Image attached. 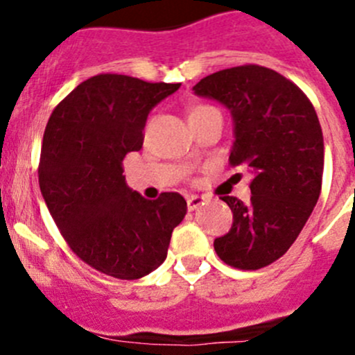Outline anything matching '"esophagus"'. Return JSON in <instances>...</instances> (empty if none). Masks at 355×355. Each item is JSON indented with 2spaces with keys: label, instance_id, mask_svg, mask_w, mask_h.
<instances>
[{
  "label": "esophagus",
  "instance_id": "1",
  "mask_svg": "<svg viewBox=\"0 0 355 355\" xmlns=\"http://www.w3.org/2000/svg\"><path fill=\"white\" fill-rule=\"evenodd\" d=\"M202 202H204V199L200 198V196H189V198H187V207H189V211L198 209V207H199Z\"/></svg>",
  "mask_w": 355,
  "mask_h": 355
}]
</instances>
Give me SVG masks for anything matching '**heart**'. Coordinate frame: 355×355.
Listing matches in <instances>:
<instances>
[{"instance_id":"1","label":"heart","mask_w":355,"mask_h":355,"mask_svg":"<svg viewBox=\"0 0 355 355\" xmlns=\"http://www.w3.org/2000/svg\"><path fill=\"white\" fill-rule=\"evenodd\" d=\"M209 110H213V108H211V106H204V105L194 106V108L191 110V113H189V120H191V118H194V116H199V114L206 113V111H209Z\"/></svg>"}]
</instances>
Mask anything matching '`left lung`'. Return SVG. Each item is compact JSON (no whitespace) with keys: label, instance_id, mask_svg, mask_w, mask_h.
I'll use <instances>...</instances> for the list:
<instances>
[{"label":"left lung","instance_id":"obj_1","mask_svg":"<svg viewBox=\"0 0 355 355\" xmlns=\"http://www.w3.org/2000/svg\"><path fill=\"white\" fill-rule=\"evenodd\" d=\"M194 92L216 99L234 118L232 166L252 175L250 200L223 196L234 223L214 241L223 263L259 270L280 259L302 232L321 192L324 144L307 96L278 71L259 65L220 70Z\"/></svg>","mask_w":355,"mask_h":355}]
</instances>
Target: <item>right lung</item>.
<instances>
[{"label": "right lung", "mask_w": 355, "mask_h": 355, "mask_svg": "<svg viewBox=\"0 0 355 355\" xmlns=\"http://www.w3.org/2000/svg\"><path fill=\"white\" fill-rule=\"evenodd\" d=\"M180 84L101 73L78 84L49 116L39 187L60 234L84 263L137 280L166 259L187 202L177 192L156 200L128 189L121 161L144 142L148 114Z\"/></svg>", "instance_id": "add662e5"}]
</instances>
